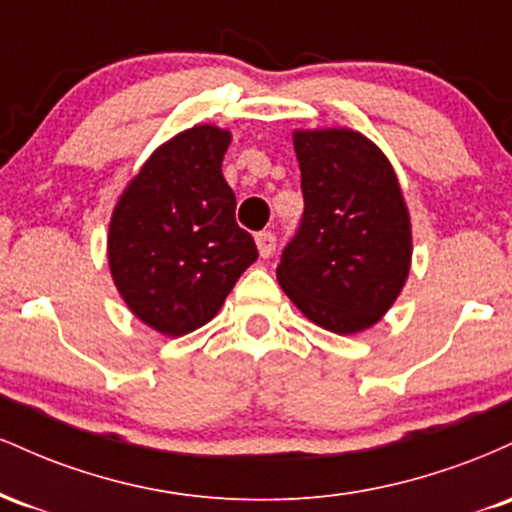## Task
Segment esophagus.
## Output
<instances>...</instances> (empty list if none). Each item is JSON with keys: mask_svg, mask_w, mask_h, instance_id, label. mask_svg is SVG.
<instances>
[{"mask_svg": "<svg viewBox=\"0 0 512 512\" xmlns=\"http://www.w3.org/2000/svg\"><path fill=\"white\" fill-rule=\"evenodd\" d=\"M255 243H257V250H260L262 257L274 255V250H276V236H274L272 231H260V233H257Z\"/></svg>", "mask_w": 512, "mask_h": 512, "instance_id": "34e87169", "label": "esophagus"}]
</instances>
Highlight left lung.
I'll return each instance as SVG.
<instances>
[{"instance_id":"left-lung-1","label":"left lung","mask_w":512,"mask_h":512,"mask_svg":"<svg viewBox=\"0 0 512 512\" xmlns=\"http://www.w3.org/2000/svg\"><path fill=\"white\" fill-rule=\"evenodd\" d=\"M303 216L276 279L298 310L337 334L368 330L402 291L411 226L395 170L363 134H293Z\"/></svg>"}]
</instances>
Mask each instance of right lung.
Returning a JSON list of instances; mask_svg holds the SVG:
<instances>
[{
    "instance_id": "add662e5",
    "label": "right lung",
    "mask_w": 512,
    "mask_h": 512,
    "mask_svg": "<svg viewBox=\"0 0 512 512\" xmlns=\"http://www.w3.org/2000/svg\"><path fill=\"white\" fill-rule=\"evenodd\" d=\"M228 144L219 127L180 132L154 151L113 211L108 260L117 291L168 337L207 325L257 260L221 173Z\"/></svg>"
}]
</instances>
